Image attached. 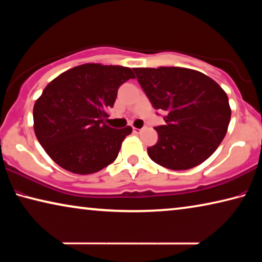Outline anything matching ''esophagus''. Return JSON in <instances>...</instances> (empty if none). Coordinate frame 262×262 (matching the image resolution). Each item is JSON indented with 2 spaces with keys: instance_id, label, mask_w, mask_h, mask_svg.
Instances as JSON below:
<instances>
[{
  "instance_id": "1",
  "label": "esophagus",
  "mask_w": 262,
  "mask_h": 262,
  "mask_svg": "<svg viewBox=\"0 0 262 262\" xmlns=\"http://www.w3.org/2000/svg\"><path fill=\"white\" fill-rule=\"evenodd\" d=\"M133 132L136 133V134H139V133L142 132V128H136V127H133Z\"/></svg>"
}]
</instances>
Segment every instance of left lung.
Listing matches in <instances>:
<instances>
[{
    "instance_id": "8db88e82",
    "label": "left lung",
    "mask_w": 262,
    "mask_h": 262,
    "mask_svg": "<svg viewBox=\"0 0 262 262\" xmlns=\"http://www.w3.org/2000/svg\"><path fill=\"white\" fill-rule=\"evenodd\" d=\"M139 84L155 110L167 112L155 127L159 140L148 148L155 163L188 170L212 155L231 120L228 98L204 73L185 68L134 69Z\"/></svg>"
}]
</instances>
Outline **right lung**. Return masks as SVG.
Masks as SVG:
<instances>
[{
  "instance_id": "right-lung-1",
  "label": "right lung",
  "mask_w": 262,
  "mask_h": 262,
  "mask_svg": "<svg viewBox=\"0 0 262 262\" xmlns=\"http://www.w3.org/2000/svg\"><path fill=\"white\" fill-rule=\"evenodd\" d=\"M134 78L129 68L91 63L68 70L45 87L34 106V129L59 167L90 175L115 161L132 127L115 129L103 121L119 87Z\"/></svg>"
}]
</instances>
